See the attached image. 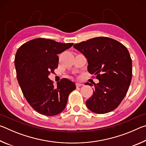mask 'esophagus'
<instances>
[{"instance_id": "34e87169", "label": "esophagus", "mask_w": 146, "mask_h": 146, "mask_svg": "<svg viewBox=\"0 0 146 146\" xmlns=\"http://www.w3.org/2000/svg\"><path fill=\"white\" fill-rule=\"evenodd\" d=\"M83 86V84L80 83V82H76V87H80V86Z\"/></svg>"}]
</instances>
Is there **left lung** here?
<instances>
[{
  "mask_svg": "<svg viewBox=\"0 0 146 146\" xmlns=\"http://www.w3.org/2000/svg\"><path fill=\"white\" fill-rule=\"evenodd\" d=\"M87 58L88 71L99 82L86 101L90 110L97 114L112 111L122 102L132 78V60L127 49L114 39L98 36L73 46ZM86 85L93 86L89 82Z\"/></svg>",
  "mask_w": 146,
  "mask_h": 146,
  "instance_id": "left-lung-1",
  "label": "left lung"
}]
</instances>
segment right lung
Returning a JSON list of instances; mask_svg holds the SVG:
<instances>
[{
    "label": "right lung",
    "mask_w": 146,
    "mask_h": 146,
    "mask_svg": "<svg viewBox=\"0 0 146 146\" xmlns=\"http://www.w3.org/2000/svg\"><path fill=\"white\" fill-rule=\"evenodd\" d=\"M73 45L38 38L24 43L17 51V80L29 104L41 115L54 116L61 113L69 95L76 89L75 83L67 78L61 79L55 87L48 78L58 67V54Z\"/></svg>",
    "instance_id": "add662e5"
}]
</instances>
